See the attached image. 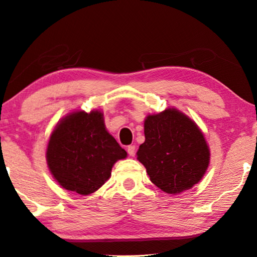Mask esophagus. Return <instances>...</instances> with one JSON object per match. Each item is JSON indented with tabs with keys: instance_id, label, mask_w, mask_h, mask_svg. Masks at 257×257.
I'll return each instance as SVG.
<instances>
[{
	"instance_id": "esophagus-1",
	"label": "esophagus",
	"mask_w": 257,
	"mask_h": 257,
	"mask_svg": "<svg viewBox=\"0 0 257 257\" xmlns=\"http://www.w3.org/2000/svg\"><path fill=\"white\" fill-rule=\"evenodd\" d=\"M127 152L130 156H134L135 153H136V149H135L134 145H130L127 147Z\"/></svg>"
}]
</instances>
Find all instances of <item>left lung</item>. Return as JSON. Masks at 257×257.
Segmentation results:
<instances>
[{"mask_svg": "<svg viewBox=\"0 0 257 257\" xmlns=\"http://www.w3.org/2000/svg\"><path fill=\"white\" fill-rule=\"evenodd\" d=\"M144 134L137 160L156 187L179 194L201 181L210 163V150L193 120L177 108H167L146 116Z\"/></svg>", "mask_w": 257, "mask_h": 257, "instance_id": "left-lung-1", "label": "left lung"}]
</instances>
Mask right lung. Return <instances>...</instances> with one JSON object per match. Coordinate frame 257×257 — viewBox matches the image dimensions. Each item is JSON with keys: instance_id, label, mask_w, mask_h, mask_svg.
Segmentation results:
<instances>
[{"instance_id": "add662e5", "label": "right lung", "mask_w": 257, "mask_h": 257, "mask_svg": "<svg viewBox=\"0 0 257 257\" xmlns=\"http://www.w3.org/2000/svg\"><path fill=\"white\" fill-rule=\"evenodd\" d=\"M127 152L107 133L101 111H76L60 121L52 133L46 161L62 188L89 195L105 184L112 167Z\"/></svg>"}]
</instances>
